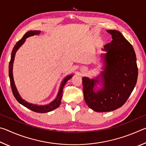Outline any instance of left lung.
Returning a JSON list of instances; mask_svg holds the SVG:
<instances>
[{
    "label": "left lung",
    "mask_w": 146,
    "mask_h": 146,
    "mask_svg": "<svg viewBox=\"0 0 146 146\" xmlns=\"http://www.w3.org/2000/svg\"><path fill=\"white\" fill-rule=\"evenodd\" d=\"M113 40L106 44L105 67L101 74L104 88L97 93V79L83 77L84 97L87 105L97 112L111 111L124 104L137 84L138 67L133 46L120 32L108 30Z\"/></svg>",
    "instance_id": "obj_1"
}]
</instances>
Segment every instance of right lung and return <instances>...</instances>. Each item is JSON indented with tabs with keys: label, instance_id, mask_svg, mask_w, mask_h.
Instances as JSON below:
<instances>
[{
	"label": "right lung",
	"instance_id": "obj_1",
	"mask_svg": "<svg viewBox=\"0 0 146 146\" xmlns=\"http://www.w3.org/2000/svg\"><path fill=\"white\" fill-rule=\"evenodd\" d=\"M40 31H29L28 32H27L26 33H25V35L23 36V37L16 43L11 52V60H10V62H9V79H10V85H11L12 92H13L14 97L16 98L17 100L18 101L20 104H21L22 105L25 106L26 108L29 109V110H31L34 112L44 113L51 111L55 110L56 108H57L58 106L60 105L61 98H62V96L63 88L64 86L66 85V83L68 82V80H70V79L72 77V75L68 76L66 78H64L63 82H62V84L60 86V90H59L57 97H56L55 100L53 101L52 102H51L48 105L37 106V105H33L32 104H29L28 102H27L26 101L24 100L23 98L20 97L18 91L17 90L15 85L13 77V72H12V71H13V63L15 58V53L17 49L23 45V43L25 42L26 38H28L30 36L35 35H38L40 34Z\"/></svg>",
	"mask_w": 146,
	"mask_h": 146
}]
</instances>
